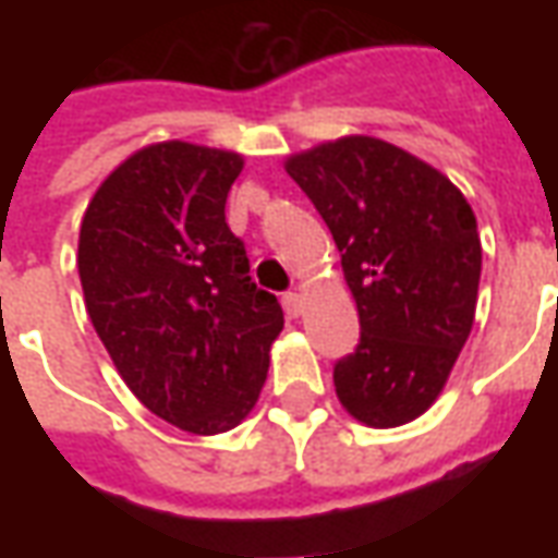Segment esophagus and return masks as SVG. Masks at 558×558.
Segmentation results:
<instances>
[{
	"label": "esophagus",
	"instance_id": "obj_1",
	"mask_svg": "<svg viewBox=\"0 0 558 558\" xmlns=\"http://www.w3.org/2000/svg\"><path fill=\"white\" fill-rule=\"evenodd\" d=\"M283 311L290 316L302 314V295L299 292H283Z\"/></svg>",
	"mask_w": 558,
	"mask_h": 558
}]
</instances>
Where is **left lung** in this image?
Instances as JSON below:
<instances>
[{
    "instance_id": "1",
    "label": "left lung",
    "mask_w": 558,
    "mask_h": 558,
    "mask_svg": "<svg viewBox=\"0 0 558 558\" xmlns=\"http://www.w3.org/2000/svg\"><path fill=\"white\" fill-rule=\"evenodd\" d=\"M323 215L362 338L335 364L343 410L398 427L439 398L475 319L481 239L466 196L410 151L343 137L287 158Z\"/></svg>"
}]
</instances>
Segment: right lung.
<instances>
[{
    "instance_id": "right-lung-1",
    "label": "right lung",
    "mask_w": 558,
    "mask_h": 558,
    "mask_svg": "<svg viewBox=\"0 0 558 558\" xmlns=\"http://www.w3.org/2000/svg\"><path fill=\"white\" fill-rule=\"evenodd\" d=\"M242 163L182 140L140 148L104 179L80 227L86 311L116 371L146 410L196 436L254 410L283 328L223 215Z\"/></svg>"
}]
</instances>
